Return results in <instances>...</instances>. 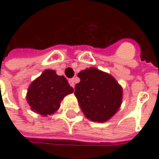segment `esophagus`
<instances>
[{"label": "esophagus", "instance_id": "esophagus-1", "mask_svg": "<svg viewBox=\"0 0 159 159\" xmlns=\"http://www.w3.org/2000/svg\"><path fill=\"white\" fill-rule=\"evenodd\" d=\"M69 84L71 86H73L75 88V78H72V79H69Z\"/></svg>", "mask_w": 159, "mask_h": 159}]
</instances>
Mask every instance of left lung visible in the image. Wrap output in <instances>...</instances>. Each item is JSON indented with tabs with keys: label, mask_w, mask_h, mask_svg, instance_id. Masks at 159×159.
<instances>
[{
	"label": "left lung",
	"mask_w": 159,
	"mask_h": 159,
	"mask_svg": "<svg viewBox=\"0 0 159 159\" xmlns=\"http://www.w3.org/2000/svg\"><path fill=\"white\" fill-rule=\"evenodd\" d=\"M75 95L84 116L92 121L104 122L119 111L122 88L111 75L91 67L78 74Z\"/></svg>",
	"instance_id": "8db88e82"
}]
</instances>
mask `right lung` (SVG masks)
Returning a JSON list of instances; mask_svg holds the SVG:
<instances>
[{"instance_id": "obj_1", "label": "right lung", "mask_w": 159, "mask_h": 159, "mask_svg": "<svg viewBox=\"0 0 159 159\" xmlns=\"http://www.w3.org/2000/svg\"><path fill=\"white\" fill-rule=\"evenodd\" d=\"M73 92L64 76L57 75L54 70H45L29 85L26 100L32 111L47 116L58 111L63 98Z\"/></svg>"}]
</instances>
